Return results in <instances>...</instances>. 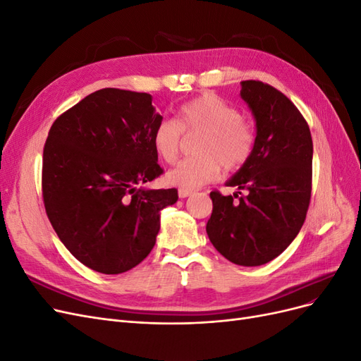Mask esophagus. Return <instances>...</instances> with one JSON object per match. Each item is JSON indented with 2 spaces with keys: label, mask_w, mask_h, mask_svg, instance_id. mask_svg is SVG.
I'll return each mask as SVG.
<instances>
[{
  "label": "esophagus",
  "mask_w": 361,
  "mask_h": 361,
  "mask_svg": "<svg viewBox=\"0 0 361 361\" xmlns=\"http://www.w3.org/2000/svg\"><path fill=\"white\" fill-rule=\"evenodd\" d=\"M179 197L180 199H187V197H190V195L192 194V191H188V190H179Z\"/></svg>",
  "instance_id": "1"
}]
</instances>
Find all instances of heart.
I'll use <instances>...</instances> for the list:
<instances>
[{
    "instance_id": "b5f03b06",
    "label": "heart",
    "mask_w": 361,
    "mask_h": 361,
    "mask_svg": "<svg viewBox=\"0 0 361 361\" xmlns=\"http://www.w3.org/2000/svg\"><path fill=\"white\" fill-rule=\"evenodd\" d=\"M183 133H202L195 154L167 171L169 185L197 190L221 176V169L243 167L255 147V130L243 120L238 108L212 93H204L179 108L178 122L164 118L152 134V146L164 162L178 157Z\"/></svg>"
}]
</instances>
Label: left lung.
Returning a JSON list of instances; mask_svg holds the SVG:
<instances>
[{
  "label": "left lung",
  "instance_id": "left-lung-1",
  "mask_svg": "<svg viewBox=\"0 0 361 361\" xmlns=\"http://www.w3.org/2000/svg\"><path fill=\"white\" fill-rule=\"evenodd\" d=\"M256 122L251 157L226 182L233 195L211 192L209 241L232 264L259 267L285 251L301 231L312 192L313 143L298 108L274 87L243 81ZM241 190L246 191L238 201Z\"/></svg>",
  "mask_w": 361,
  "mask_h": 361
}]
</instances>
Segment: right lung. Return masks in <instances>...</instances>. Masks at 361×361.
<instances>
[{
    "instance_id": "1",
    "label": "right lung",
    "mask_w": 361,
    "mask_h": 361,
    "mask_svg": "<svg viewBox=\"0 0 361 361\" xmlns=\"http://www.w3.org/2000/svg\"><path fill=\"white\" fill-rule=\"evenodd\" d=\"M161 120L149 93L102 89L49 129L42 169L47 215L64 247L93 271L122 274L143 262L161 211L178 202L176 188L143 187L162 173L152 146Z\"/></svg>"
}]
</instances>
